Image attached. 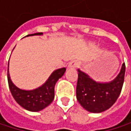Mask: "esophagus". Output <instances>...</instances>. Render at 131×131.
Here are the masks:
<instances>
[{
	"mask_svg": "<svg viewBox=\"0 0 131 131\" xmlns=\"http://www.w3.org/2000/svg\"><path fill=\"white\" fill-rule=\"evenodd\" d=\"M78 65H79V62L77 61H76V60H73V61H71L69 63L68 68H70V69H74V68H76Z\"/></svg>",
	"mask_w": 131,
	"mask_h": 131,
	"instance_id": "1",
	"label": "esophagus"
}]
</instances>
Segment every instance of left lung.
Here are the masks:
<instances>
[{
	"mask_svg": "<svg viewBox=\"0 0 131 131\" xmlns=\"http://www.w3.org/2000/svg\"><path fill=\"white\" fill-rule=\"evenodd\" d=\"M77 99L81 106L91 113H101L111 108L121 93L125 73V64L121 65L117 77L109 82L95 80L86 72L77 69Z\"/></svg>",
	"mask_w": 131,
	"mask_h": 131,
	"instance_id": "8db88e82",
	"label": "left lung"
}]
</instances>
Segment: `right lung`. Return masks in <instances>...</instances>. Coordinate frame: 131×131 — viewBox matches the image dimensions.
I'll return each instance as SVG.
<instances>
[{"label":"right lung","instance_id":"right-lung-1","mask_svg":"<svg viewBox=\"0 0 131 131\" xmlns=\"http://www.w3.org/2000/svg\"><path fill=\"white\" fill-rule=\"evenodd\" d=\"M42 32L34 33L28 35V36H42ZM66 71L65 67L60 68L54 70L49 76L48 80L39 87L27 90H23L16 86L13 83L10 72H9V64L7 69V80L9 88L15 101L24 109L37 112L43 110L48 106L54 98V86L58 80L63 77Z\"/></svg>","mask_w":131,"mask_h":131}]
</instances>
